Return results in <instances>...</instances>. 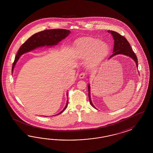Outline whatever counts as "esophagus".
Instances as JSON below:
<instances>
[{
	"instance_id": "34e87169",
	"label": "esophagus",
	"mask_w": 153,
	"mask_h": 153,
	"mask_svg": "<svg viewBox=\"0 0 153 153\" xmlns=\"http://www.w3.org/2000/svg\"><path fill=\"white\" fill-rule=\"evenodd\" d=\"M86 76V73L85 72H82L81 74H79V79H83Z\"/></svg>"
}]
</instances>
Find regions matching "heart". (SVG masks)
I'll use <instances>...</instances> for the list:
<instances>
[{"label": "heart", "instance_id": "b5f03b06", "mask_svg": "<svg viewBox=\"0 0 153 153\" xmlns=\"http://www.w3.org/2000/svg\"><path fill=\"white\" fill-rule=\"evenodd\" d=\"M109 48L107 44L97 39H88L79 42L76 47L77 56L80 59H88L91 65L99 64L107 56Z\"/></svg>", "mask_w": 153, "mask_h": 153}]
</instances>
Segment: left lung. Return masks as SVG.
Instances as JSON below:
<instances>
[{
	"label": "left lung",
	"mask_w": 153,
	"mask_h": 153,
	"mask_svg": "<svg viewBox=\"0 0 153 153\" xmlns=\"http://www.w3.org/2000/svg\"><path fill=\"white\" fill-rule=\"evenodd\" d=\"M108 33H111V35L113 36V39L114 40V49H113V54L111 55L108 59H110L112 56H116L117 54H123L125 56H128L132 58L134 62H136V66L138 67V60L137 58L135 55L134 52L132 51L131 47L130 46L129 42L127 41V40L123 36L120 35V33L114 31H108ZM88 98H89V102L92 107H94L93 105V102L91 100L90 97V85H88Z\"/></svg>",
	"instance_id": "left-lung-1"
}]
</instances>
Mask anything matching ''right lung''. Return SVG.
Here are the masks:
<instances>
[{"instance_id":"1","label":"right lung","mask_w":153,"mask_h":153,"mask_svg":"<svg viewBox=\"0 0 153 153\" xmlns=\"http://www.w3.org/2000/svg\"><path fill=\"white\" fill-rule=\"evenodd\" d=\"M70 33V30L65 29H49L42 31L33 35L32 36L28 38L19 48L12 65V73H13L14 66L21 55L25 53L31 51L38 47L45 45H56L58 44L59 42L62 41V40L68 36ZM67 96L68 97V94H67ZM68 100H67V104L63 110L56 115L62 113L66 109L68 103Z\"/></svg>"}]
</instances>
